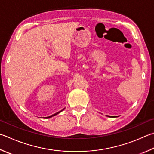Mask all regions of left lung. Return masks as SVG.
I'll list each match as a JSON object with an SVG mask.
<instances>
[{
  "mask_svg": "<svg viewBox=\"0 0 154 154\" xmlns=\"http://www.w3.org/2000/svg\"><path fill=\"white\" fill-rule=\"evenodd\" d=\"M109 117H112V116H109Z\"/></svg>",
  "mask_w": 154,
  "mask_h": 154,
  "instance_id": "1",
  "label": "left lung"
}]
</instances>
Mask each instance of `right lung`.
<instances>
[{
  "label": "right lung",
  "mask_w": 154,
  "mask_h": 154,
  "mask_svg": "<svg viewBox=\"0 0 154 154\" xmlns=\"http://www.w3.org/2000/svg\"><path fill=\"white\" fill-rule=\"evenodd\" d=\"M64 109H65V108H64ZM64 109H63V110H60V112H57V113H55L54 114H52V115H51V116H48V117H47V118H50V117H52V116H55V115H57V114H59V113L60 112H62L63 110H64Z\"/></svg>",
  "instance_id": "obj_1"
}]
</instances>
